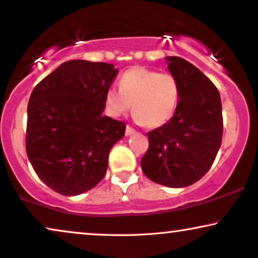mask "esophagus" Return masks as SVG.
Here are the masks:
<instances>
[{
  "label": "esophagus",
  "instance_id": "1",
  "mask_svg": "<svg viewBox=\"0 0 258 258\" xmlns=\"http://www.w3.org/2000/svg\"><path fill=\"white\" fill-rule=\"evenodd\" d=\"M135 133V130H134L132 126H129V125H126V128H125V136H130V135H133V134Z\"/></svg>",
  "mask_w": 258,
  "mask_h": 258
}]
</instances>
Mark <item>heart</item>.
Wrapping results in <instances>:
<instances>
[{
	"mask_svg": "<svg viewBox=\"0 0 258 258\" xmlns=\"http://www.w3.org/2000/svg\"><path fill=\"white\" fill-rule=\"evenodd\" d=\"M179 98V82L173 75L136 66L123 73L119 89L106 90L104 103L112 117L124 115L133 104L136 122L159 128L174 116Z\"/></svg>",
	"mask_w": 258,
	"mask_h": 258,
	"instance_id": "obj_1",
	"label": "heart"
}]
</instances>
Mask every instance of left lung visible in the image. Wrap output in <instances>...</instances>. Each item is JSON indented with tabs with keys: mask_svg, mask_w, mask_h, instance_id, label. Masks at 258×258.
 Listing matches in <instances>:
<instances>
[{
	"mask_svg": "<svg viewBox=\"0 0 258 258\" xmlns=\"http://www.w3.org/2000/svg\"><path fill=\"white\" fill-rule=\"evenodd\" d=\"M166 62L179 82L178 108L166 124L147 134L141 168L152 181L181 188L202 179L215 161L223 136L222 100L195 65L179 56H166Z\"/></svg>",
	"mask_w": 258,
	"mask_h": 258,
	"instance_id": "8db88e82",
	"label": "left lung"
}]
</instances>
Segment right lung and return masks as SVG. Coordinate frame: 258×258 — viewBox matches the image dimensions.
<instances>
[{
  "instance_id": "add662e5",
  "label": "right lung",
  "mask_w": 258,
  "mask_h": 258,
  "mask_svg": "<svg viewBox=\"0 0 258 258\" xmlns=\"http://www.w3.org/2000/svg\"><path fill=\"white\" fill-rule=\"evenodd\" d=\"M118 69L88 60L62 62L33 90L26 152L38 176L62 196H78L104 178L109 153L125 124L104 116V96Z\"/></svg>"
}]
</instances>
